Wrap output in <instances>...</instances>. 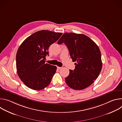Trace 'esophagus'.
Masks as SVG:
<instances>
[{
  "label": "esophagus",
  "instance_id": "esophagus-1",
  "mask_svg": "<svg viewBox=\"0 0 122 122\" xmlns=\"http://www.w3.org/2000/svg\"><path fill=\"white\" fill-rule=\"evenodd\" d=\"M57 69H61L62 67H59V66H57Z\"/></svg>",
  "mask_w": 122,
  "mask_h": 122
}]
</instances>
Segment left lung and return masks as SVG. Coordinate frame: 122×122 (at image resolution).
Returning a JSON list of instances; mask_svg holds the SVG:
<instances>
[{
  "label": "left lung",
  "mask_w": 122,
  "mask_h": 122,
  "mask_svg": "<svg viewBox=\"0 0 122 122\" xmlns=\"http://www.w3.org/2000/svg\"><path fill=\"white\" fill-rule=\"evenodd\" d=\"M64 43L72 61L76 62L74 71L69 69L65 79L67 85L75 90L88 87L99 75L102 67L101 53L96 43L83 34L65 33L57 44Z\"/></svg>",
  "instance_id": "obj_1"
}]
</instances>
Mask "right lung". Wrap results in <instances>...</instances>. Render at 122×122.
Segmentation results:
<instances>
[{
    "mask_svg": "<svg viewBox=\"0 0 122 122\" xmlns=\"http://www.w3.org/2000/svg\"><path fill=\"white\" fill-rule=\"evenodd\" d=\"M62 33L41 30L33 33L21 44L17 52V74L28 87L42 90L50 83L56 72V66L45 63L48 49Z\"/></svg>",
    "mask_w": 122,
    "mask_h": 122,
    "instance_id": "right-lung-1",
    "label": "right lung"
}]
</instances>
